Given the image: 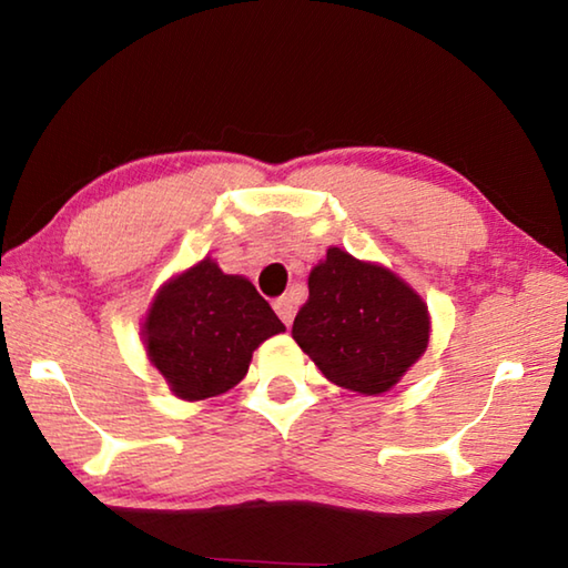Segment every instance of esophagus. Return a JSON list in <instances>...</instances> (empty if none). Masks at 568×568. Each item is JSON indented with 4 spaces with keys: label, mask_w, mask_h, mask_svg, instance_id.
Segmentation results:
<instances>
[{
    "label": "esophagus",
    "mask_w": 568,
    "mask_h": 568,
    "mask_svg": "<svg viewBox=\"0 0 568 568\" xmlns=\"http://www.w3.org/2000/svg\"><path fill=\"white\" fill-rule=\"evenodd\" d=\"M273 307H275V313L281 315V321L287 325V328H291V323H293V318H295V305H293V297H291V295L277 297V301L273 303Z\"/></svg>",
    "instance_id": "obj_1"
}]
</instances>
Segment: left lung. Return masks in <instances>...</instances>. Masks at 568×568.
Here are the masks:
<instances>
[{
  "label": "left lung",
  "mask_w": 568,
  "mask_h": 568,
  "mask_svg": "<svg viewBox=\"0 0 568 568\" xmlns=\"http://www.w3.org/2000/svg\"><path fill=\"white\" fill-rule=\"evenodd\" d=\"M307 293L293 338L335 386L378 396L426 353L428 307L388 267L328 247Z\"/></svg>",
  "instance_id": "1"
}]
</instances>
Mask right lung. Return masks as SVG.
<instances>
[{
	"label": "right lung",
	"mask_w": 568,
	"mask_h": 568,
	"mask_svg": "<svg viewBox=\"0 0 568 568\" xmlns=\"http://www.w3.org/2000/svg\"><path fill=\"white\" fill-rule=\"evenodd\" d=\"M283 331L247 277L205 257L160 287L142 338L178 398L205 400L237 386L257 345Z\"/></svg>",
	"instance_id": "obj_1"
}]
</instances>
